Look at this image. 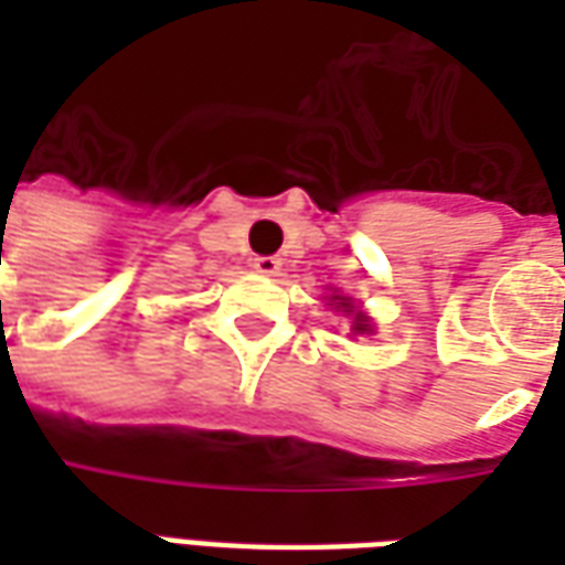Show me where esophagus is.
Segmentation results:
<instances>
[{
    "label": "esophagus",
    "instance_id": "obj_1",
    "mask_svg": "<svg viewBox=\"0 0 565 565\" xmlns=\"http://www.w3.org/2000/svg\"><path fill=\"white\" fill-rule=\"evenodd\" d=\"M254 269H257L259 275H278V269H281V259H278V257H257V259H254Z\"/></svg>",
    "mask_w": 565,
    "mask_h": 565
}]
</instances>
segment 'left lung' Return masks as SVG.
I'll return each instance as SVG.
<instances>
[{"instance_id":"1","label":"left lung","mask_w":565,"mask_h":565,"mask_svg":"<svg viewBox=\"0 0 565 565\" xmlns=\"http://www.w3.org/2000/svg\"><path fill=\"white\" fill-rule=\"evenodd\" d=\"M330 302L335 308H342L344 315H351V332H354V335H369V332H372V320H369L366 315H363V311H360V308L351 302V296L332 294Z\"/></svg>"}]
</instances>
